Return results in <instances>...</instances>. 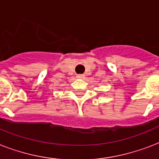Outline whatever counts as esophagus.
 I'll return each mask as SVG.
<instances>
[{"label": "esophagus", "mask_w": 159, "mask_h": 159, "mask_svg": "<svg viewBox=\"0 0 159 159\" xmlns=\"http://www.w3.org/2000/svg\"><path fill=\"white\" fill-rule=\"evenodd\" d=\"M84 75L83 74H77V77L78 78V79H82V78H84Z\"/></svg>", "instance_id": "34e87169"}]
</instances>
